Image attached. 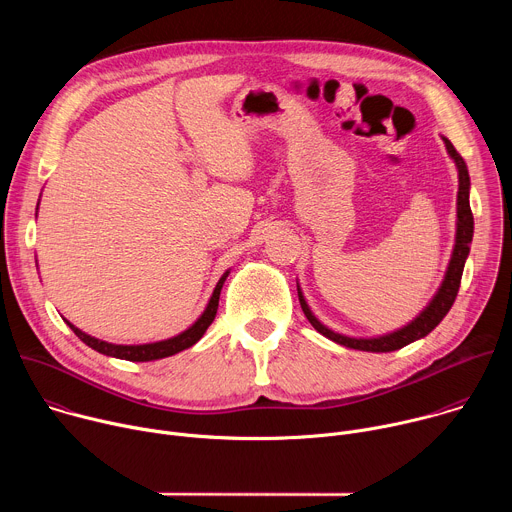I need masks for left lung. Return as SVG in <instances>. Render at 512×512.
I'll use <instances>...</instances> for the list:
<instances>
[{
  "label": "left lung",
  "instance_id": "obj_1",
  "mask_svg": "<svg viewBox=\"0 0 512 512\" xmlns=\"http://www.w3.org/2000/svg\"><path fill=\"white\" fill-rule=\"evenodd\" d=\"M446 148H448V154L454 158L456 166H458V176H460V188H458V231H456V247H454V253H452V261H450V267H448V273H446V279L440 287V291H437L435 298L431 300V304L411 322L407 324L405 328L393 332V334H387V336H381V338H348V336H342V334H336L332 330H328L324 324H320L316 320V316L310 312L302 291L298 287V296H300V306L308 318V322L320 332L324 334L326 338L346 346V348H354V350H367V352H393V350H399L407 344H411L413 340H419L423 336H427L437 324H440L446 314L450 312V308L454 306L456 302V296L460 291V283H462V273H464V263H466V257L470 253V243H472V235H474V216H472V208H470V176H468V168H466V162L462 160V156L456 152L454 143L450 139H446Z\"/></svg>",
  "mask_w": 512,
  "mask_h": 512
}]
</instances>
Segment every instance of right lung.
<instances>
[{"instance_id":"1","label":"right lung","mask_w":512,"mask_h":512,"mask_svg":"<svg viewBox=\"0 0 512 512\" xmlns=\"http://www.w3.org/2000/svg\"><path fill=\"white\" fill-rule=\"evenodd\" d=\"M229 271L218 279L214 291H212V298L204 310V314L182 334L170 338V340H162V342H154V344H139V346H123V344H109V342H103V340H97L85 332H81L79 328L72 326L70 322H66L70 326V330L75 332L87 346H91L93 350L101 352V354H107V356H115V358H123V360H133V362H148V360H158V358H166V356H172V354H178L186 348H190L192 344H196L206 328L212 324L214 316H216V310H218V298H221V289H223V283L227 279Z\"/></svg>"}]
</instances>
